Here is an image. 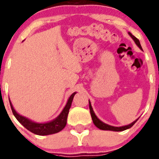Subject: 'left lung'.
I'll list each match as a JSON object with an SVG mask.
<instances>
[{"mask_svg": "<svg viewBox=\"0 0 159 159\" xmlns=\"http://www.w3.org/2000/svg\"><path fill=\"white\" fill-rule=\"evenodd\" d=\"M129 34L130 36L131 37V38H132L133 40H134V43H135L136 44H137L138 47L140 49H142V46H141L140 44V42H139V40L137 38H135V37L134 36V35L131 34V33H130L129 32ZM89 102V108H90V113H91V118H92V121H93V123L94 124V125L96 126L97 128H98L99 129H102V130H108V131H125V130L126 129H129L130 128L132 127L133 125H134V123L136 122V121H138V119H136L135 121H133L132 123H131L130 125H125V126H121V127H114V126H111L109 125H107L105 124V123L102 122L101 120H99L98 118V117L96 116L95 114H94V111H93V108L92 107H91V102Z\"/></svg>", "mask_w": 159, "mask_h": 159, "instance_id": "obj_1", "label": "left lung"}]
</instances>
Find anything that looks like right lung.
Wrapping results in <instances>:
<instances>
[{"label": "right lung", "instance_id": "1", "mask_svg": "<svg viewBox=\"0 0 159 159\" xmlns=\"http://www.w3.org/2000/svg\"><path fill=\"white\" fill-rule=\"evenodd\" d=\"M75 94H76V92H74L73 94L70 96L66 105H65V107L64 108V109L62 110L61 113L55 119L52 120V121L47 123L34 122V121L28 119V118L19 115V114L17 113V111L14 110L10 99H9V102H10L11 108V110H12L13 114H14V115L15 116V118H17V121H18L24 127L26 128L28 131H30V132L34 133V134H38V135H48V134H55V133L59 132V131H61V130L65 127L67 123V118H68V112H69L70 105H71L72 103V100H73L74 96L75 95Z\"/></svg>", "mask_w": 159, "mask_h": 159}]
</instances>
